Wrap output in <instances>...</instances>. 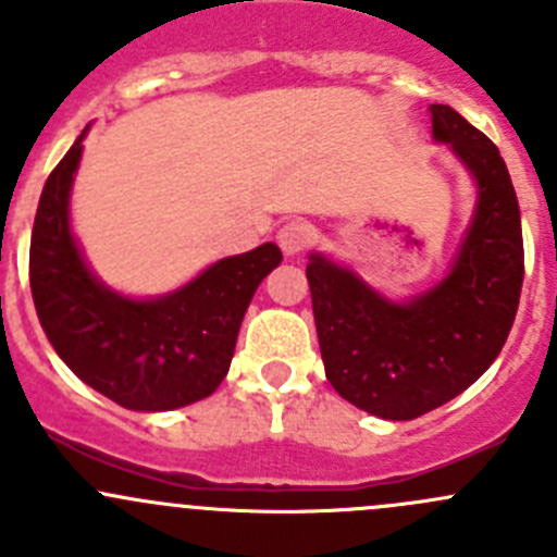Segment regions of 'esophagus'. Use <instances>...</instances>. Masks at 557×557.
<instances>
[{"label":"esophagus","instance_id":"34e87169","mask_svg":"<svg viewBox=\"0 0 557 557\" xmlns=\"http://www.w3.org/2000/svg\"><path fill=\"white\" fill-rule=\"evenodd\" d=\"M277 243H280V247H283L285 256H296V252L307 250V247L314 243V226L310 221L294 218V221H288L280 226Z\"/></svg>","mask_w":557,"mask_h":557}]
</instances>
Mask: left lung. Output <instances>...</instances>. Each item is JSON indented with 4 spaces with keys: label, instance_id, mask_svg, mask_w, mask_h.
<instances>
[{
    "label": "left lung",
    "instance_id": "1",
    "mask_svg": "<svg viewBox=\"0 0 557 557\" xmlns=\"http://www.w3.org/2000/svg\"><path fill=\"white\" fill-rule=\"evenodd\" d=\"M436 143L476 183V205L445 280L393 301L352 269L307 263L325 377L358 409L414 420L485 374L515 323L522 288L520 207L496 145L447 104H431Z\"/></svg>",
    "mask_w": 557,
    "mask_h": 557
}]
</instances>
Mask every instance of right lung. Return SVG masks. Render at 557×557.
Listing matches in <instances>:
<instances>
[{"label":"right lung","instance_id":"right-lung-1","mask_svg":"<svg viewBox=\"0 0 557 557\" xmlns=\"http://www.w3.org/2000/svg\"><path fill=\"white\" fill-rule=\"evenodd\" d=\"M39 196L29 250L37 318L61 361L86 385L137 412H166L215 393L261 280L283 261L274 243L207 267L159 299H128L88 269L70 226L83 137Z\"/></svg>","mask_w":557,"mask_h":557}]
</instances>
